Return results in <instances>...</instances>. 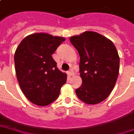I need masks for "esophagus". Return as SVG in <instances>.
<instances>
[{
    "instance_id": "obj_1",
    "label": "esophagus",
    "mask_w": 134,
    "mask_h": 134,
    "mask_svg": "<svg viewBox=\"0 0 134 134\" xmlns=\"http://www.w3.org/2000/svg\"><path fill=\"white\" fill-rule=\"evenodd\" d=\"M68 74H69V77H71V76H73L74 75L73 71H69V72H68Z\"/></svg>"
}]
</instances>
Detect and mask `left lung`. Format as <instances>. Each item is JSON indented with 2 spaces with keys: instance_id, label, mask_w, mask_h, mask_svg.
<instances>
[{
  "instance_id": "left-lung-1",
  "label": "left lung",
  "mask_w": 134,
  "mask_h": 134,
  "mask_svg": "<svg viewBox=\"0 0 134 134\" xmlns=\"http://www.w3.org/2000/svg\"><path fill=\"white\" fill-rule=\"evenodd\" d=\"M80 54L82 86L76 94L82 102H103L114 88L119 75V57L113 42L95 31H87L69 38Z\"/></svg>"
}]
</instances>
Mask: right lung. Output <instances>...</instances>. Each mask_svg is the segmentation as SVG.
I'll return each mask as SVG.
<instances>
[{"label":"right lung","instance_id":"right-lung-1","mask_svg":"<svg viewBox=\"0 0 134 134\" xmlns=\"http://www.w3.org/2000/svg\"><path fill=\"white\" fill-rule=\"evenodd\" d=\"M65 37L47 33L26 36L15 53L16 76L26 97L39 106H46L58 98L66 82L67 74L60 71L53 53Z\"/></svg>","mask_w":134,"mask_h":134}]
</instances>
